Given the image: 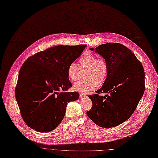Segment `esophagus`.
I'll use <instances>...</instances> for the list:
<instances>
[{
    "mask_svg": "<svg viewBox=\"0 0 158 158\" xmlns=\"http://www.w3.org/2000/svg\"><path fill=\"white\" fill-rule=\"evenodd\" d=\"M86 97V95H85V94H82V93H80V97L82 98H84V97Z\"/></svg>",
    "mask_w": 158,
    "mask_h": 158,
    "instance_id": "obj_1",
    "label": "esophagus"
}]
</instances>
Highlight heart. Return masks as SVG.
<instances>
[{
  "label": "heart",
  "instance_id": "1",
  "mask_svg": "<svg viewBox=\"0 0 158 158\" xmlns=\"http://www.w3.org/2000/svg\"><path fill=\"white\" fill-rule=\"evenodd\" d=\"M80 67L89 68L87 71V81H80L76 82L73 89L81 93L87 94L95 89L99 85L98 82H102L106 78L108 73V67L106 62L102 58L91 52H86L79 60ZM79 67L75 63H71L68 68V76L73 81L78 78Z\"/></svg>",
  "mask_w": 158,
  "mask_h": 158
}]
</instances>
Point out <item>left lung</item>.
Wrapping results in <instances>:
<instances>
[{"mask_svg": "<svg viewBox=\"0 0 158 158\" xmlns=\"http://www.w3.org/2000/svg\"><path fill=\"white\" fill-rule=\"evenodd\" d=\"M90 50L104 58L108 73L97 94L88 96L92 108L87 115L100 127H117L131 116L144 94L143 67L131 51L120 43H108Z\"/></svg>", "mask_w": 158, "mask_h": 158, "instance_id": "1", "label": "left lung"}]
</instances>
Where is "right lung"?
Listing matches in <instances>:
<instances>
[{
	"label": "right lung",
	"instance_id": "obj_1",
	"mask_svg": "<svg viewBox=\"0 0 158 158\" xmlns=\"http://www.w3.org/2000/svg\"><path fill=\"white\" fill-rule=\"evenodd\" d=\"M86 47L58 45L37 52L22 65L15 98L25 123L38 132L55 130L64 117L67 104L77 100V92L68 76L69 65Z\"/></svg>",
	"mask_w": 158,
	"mask_h": 158
}]
</instances>
